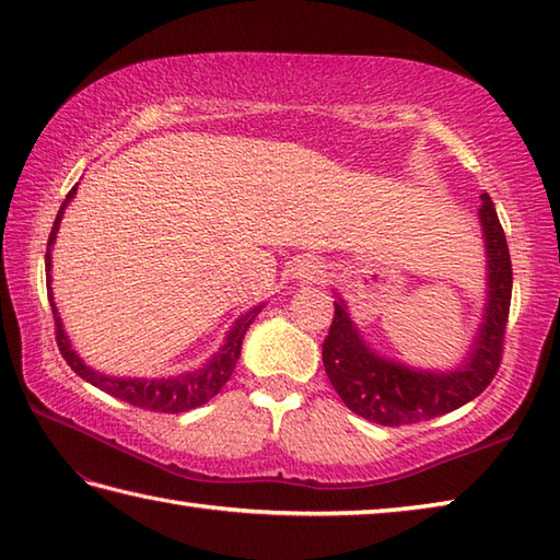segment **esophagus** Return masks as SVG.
Returning a JSON list of instances; mask_svg holds the SVG:
<instances>
[{
	"mask_svg": "<svg viewBox=\"0 0 560 560\" xmlns=\"http://www.w3.org/2000/svg\"><path fill=\"white\" fill-rule=\"evenodd\" d=\"M311 273L315 277V273H320V267H315V265H311Z\"/></svg>",
	"mask_w": 560,
	"mask_h": 560,
	"instance_id": "34e87169",
	"label": "esophagus"
}]
</instances>
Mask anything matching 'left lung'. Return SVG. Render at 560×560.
<instances>
[{
  "label": "left lung",
  "instance_id": "left-lung-1",
  "mask_svg": "<svg viewBox=\"0 0 560 560\" xmlns=\"http://www.w3.org/2000/svg\"><path fill=\"white\" fill-rule=\"evenodd\" d=\"M480 199L483 206L478 208V213L488 247L490 295L486 323L480 327L466 366L452 374H427L381 359L361 342L345 303L335 301L330 332L323 342V364L339 398L359 418L383 427L434 420L480 396L495 378L502 364V345H505L510 317L512 261L495 206L488 194Z\"/></svg>",
  "mask_w": 560,
  "mask_h": 560
}]
</instances>
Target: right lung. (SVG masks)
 I'll return each instance as SVG.
<instances>
[{"mask_svg":"<svg viewBox=\"0 0 560 560\" xmlns=\"http://www.w3.org/2000/svg\"><path fill=\"white\" fill-rule=\"evenodd\" d=\"M74 191H77V186H72L68 199L62 201L58 215H55V223H52L50 237H48V252H46L48 301H50L52 317H55V342H58L62 359L68 361L70 369L74 371L77 376H82L84 381H90L92 386L106 390L108 396L136 405V408L150 410V412H172V415L199 408V405H203V402L211 400L213 396H218V390L225 386V381L230 378V374H233L235 361L240 359V349H243V337L247 332V327L252 325V320H255L257 313L261 311V305L255 311H249L245 317H240L233 330H230L225 345L221 347V352H218L211 361H208L203 369L191 371V374H182V376H174V378H152V381H148V378H112V376L96 374V371H92L90 366L82 364V359L72 352L70 339L65 337L62 323L58 317V311H55L52 293H50V247L55 243V233H58V228H60L65 206L70 203Z\"/></svg>","mask_w":560,"mask_h":560,"instance_id":"add662e5","label":"right lung"}]
</instances>
